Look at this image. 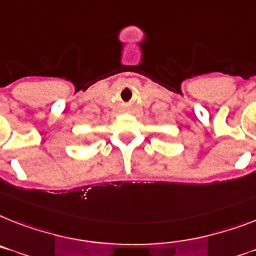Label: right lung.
<instances>
[{"label": "right lung", "mask_w": 256, "mask_h": 256, "mask_svg": "<svg viewBox=\"0 0 256 256\" xmlns=\"http://www.w3.org/2000/svg\"><path fill=\"white\" fill-rule=\"evenodd\" d=\"M84 141H86V140H84Z\"/></svg>", "instance_id": "right-lung-1"}]
</instances>
